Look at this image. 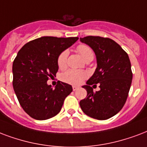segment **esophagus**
Listing matches in <instances>:
<instances>
[{"label":"esophagus","mask_w":147,"mask_h":147,"mask_svg":"<svg viewBox=\"0 0 147 147\" xmlns=\"http://www.w3.org/2000/svg\"><path fill=\"white\" fill-rule=\"evenodd\" d=\"M78 88V86H72V89H73V91H76Z\"/></svg>","instance_id":"obj_1"}]
</instances>
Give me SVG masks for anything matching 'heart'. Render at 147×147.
I'll return each mask as SVG.
<instances>
[{"label":"heart","mask_w":147,"mask_h":147,"mask_svg":"<svg viewBox=\"0 0 147 147\" xmlns=\"http://www.w3.org/2000/svg\"><path fill=\"white\" fill-rule=\"evenodd\" d=\"M76 50L82 59L86 61L89 59H93L94 53L92 49L86 45H79L76 48ZM69 55V51L67 50H64L59 54L57 59V65L60 69H65L67 65V59ZM88 73L83 70H74L69 69L65 71L61 76V79L66 83L71 85H79L82 82L88 78Z\"/></svg>","instance_id":"heart-1"}]
</instances>
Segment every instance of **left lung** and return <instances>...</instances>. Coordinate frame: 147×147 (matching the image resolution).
I'll use <instances>...</instances> for the list:
<instances>
[{"label":"left lung","mask_w":147,"mask_h":147,"mask_svg":"<svg viewBox=\"0 0 147 147\" xmlns=\"http://www.w3.org/2000/svg\"><path fill=\"white\" fill-rule=\"evenodd\" d=\"M80 41L91 47L96 55L97 68L83 88L86 98L80 101V107L87 116L105 120L123 109L128 97L133 72L126 51L109 38L86 36ZM100 85V90L94 93L91 86Z\"/></svg>","instance_id":"1"}]
</instances>
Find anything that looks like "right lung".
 Here are the masks:
<instances>
[{
	"mask_svg": "<svg viewBox=\"0 0 147 147\" xmlns=\"http://www.w3.org/2000/svg\"><path fill=\"white\" fill-rule=\"evenodd\" d=\"M78 37L45 36L29 41L18 52L13 62V87L24 112L33 119L45 120L61 111L65 98L72 92L69 84H47L59 70L57 59Z\"/></svg>",
	"mask_w": 147,
	"mask_h": 147,
	"instance_id": "obj_1",
	"label": "right lung"
}]
</instances>
